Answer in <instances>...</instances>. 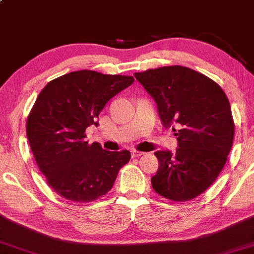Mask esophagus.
Segmentation results:
<instances>
[{
  "label": "esophagus",
  "instance_id": "34e87169",
  "mask_svg": "<svg viewBox=\"0 0 254 254\" xmlns=\"http://www.w3.org/2000/svg\"><path fill=\"white\" fill-rule=\"evenodd\" d=\"M130 151H131V156H132V157H138V156L143 155V154H144L143 151H138L136 149H131Z\"/></svg>",
  "mask_w": 254,
  "mask_h": 254
}]
</instances>
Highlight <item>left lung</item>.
<instances>
[{
    "instance_id": "1",
    "label": "left lung",
    "mask_w": 254,
    "mask_h": 254,
    "mask_svg": "<svg viewBox=\"0 0 254 254\" xmlns=\"http://www.w3.org/2000/svg\"><path fill=\"white\" fill-rule=\"evenodd\" d=\"M133 75L155 100L162 125L178 136L176 153H154L159 170L151 186L174 202L193 199L216 180L232 149L234 121L228 98L215 81L186 66Z\"/></svg>"
}]
</instances>
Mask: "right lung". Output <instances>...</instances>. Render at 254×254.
<instances>
[{"label": "right lung", "instance_id": "1", "mask_svg": "<svg viewBox=\"0 0 254 254\" xmlns=\"http://www.w3.org/2000/svg\"><path fill=\"white\" fill-rule=\"evenodd\" d=\"M132 76L78 70L44 87L26 123L31 150L52 190L72 202L89 203L106 194L130 151H109L86 141L111 98L129 87Z\"/></svg>", "mask_w": 254, "mask_h": 254}]
</instances>
